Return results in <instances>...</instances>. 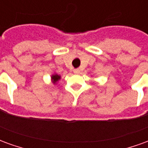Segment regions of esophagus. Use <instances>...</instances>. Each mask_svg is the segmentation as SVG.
I'll return each instance as SVG.
<instances>
[{"instance_id": "esophagus-1", "label": "esophagus", "mask_w": 148, "mask_h": 148, "mask_svg": "<svg viewBox=\"0 0 148 148\" xmlns=\"http://www.w3.org/2000/svg\"><path fill=\"white\" fill-rule=\"evenodd\" d=\"M74 74H79L80 73V70L79 69H74Z\"/></svg>"}]
</instances>
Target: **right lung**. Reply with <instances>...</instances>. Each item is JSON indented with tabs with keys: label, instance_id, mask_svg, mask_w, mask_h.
<instances>
[{
	"label": "right lung",
	"instance_id": "add662e5",
	"mask_svg": "<svg viewBox=\"0 0 148 148\" xmlns=\"http://www.w3.org/2000/svg\"><path fill=\"white\" fill-rule=\"evenodd\" d=\"M59 78H60V77L58 76V74H55V75H53V76H52V79L54 81V82H56L57 81H58Z\"/></svg>",
	"mask_w": 148,
	"mask_h": 148
}]
</instances>
